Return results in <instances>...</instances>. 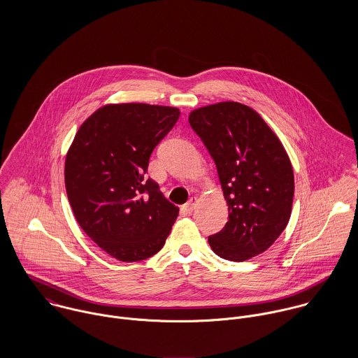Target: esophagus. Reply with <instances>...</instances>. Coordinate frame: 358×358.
Masks as SVG:
<instances>
[{"instance_id":"obj_1","label":"esophagus","mask_w":358,"mask_h":358,"mask_svg":"<svg viewBox=\"0 0 358 358\" xmlns=\"http://www.w3.org/2000/svg\"><path fill=\"white\" fill-rule=\"evenodd\" d=\"M196 203H197V197H192L186 204L183 205V209H185V212H187V213H192L193 212V209L196 208Z\"/></svg>"}]
</instances>
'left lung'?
I'll return each mask as SVG.
<instances>
[{"label": "left lung", "mask_w": 358, "mask_h": 358, "mask_svg": "<svg viewBox=\"0 0 358 358\" xmlns=\"http://www.w3.org/2000/svg\"><path fill=\"white\" fill-rule=\"evenodd\" d=\"M189 122L213 158L229 220L208 243L216 255L244 262L268 250L287 227L294 169L282 143L254 108L220 102L193 110Z\"/></svg>", "instance_id": "8db88e82"}]
</instances>
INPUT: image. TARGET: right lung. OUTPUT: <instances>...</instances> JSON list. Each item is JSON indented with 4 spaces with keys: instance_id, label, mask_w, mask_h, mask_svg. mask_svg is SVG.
Masks as SVG:
<instances>
[{
    "instance_id": "obj_1",
    "label": "right lung",
    "mask_w": 358,
    "mask_h": 358,
    "mask_svg": "<svg viewBox=\"0 0 358 358\" xmlns=\"http://www.w3.org/2000/svg\"><path fill=\"white\" fill-rule=\"evenodd\" d=\"M179 115L168 106L106 104L83 122L67 152L64 183L73 213L117 260L155 255L178 217L179 208L146 172L154 148Z\"/></svg>"
}]
</instances>
